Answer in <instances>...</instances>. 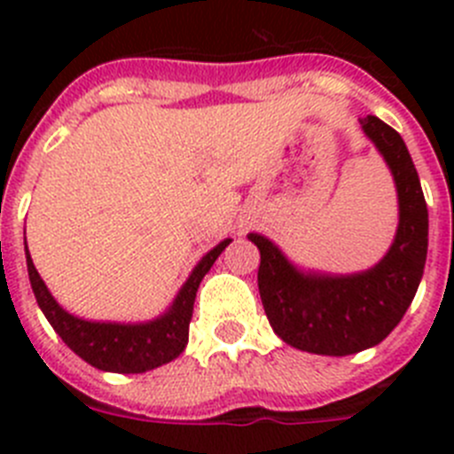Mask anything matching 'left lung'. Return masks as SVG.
<instances>
[{"instance_id": "1", "label": "left lung", "mask_w": 454, "mask_h": 454, "mask_svg": "<svg viewBox=\"0 0 454 454\" xmlns=\"http://www.w3.org/2000/svg\"><path fill=\"white\" fill-rule=\"evenodd\" d=\"M362 129L398 192V230L375 266L348 275L307 270L268 236L247 234L262 254L256 282L272 332L311 355L346 356L382 343L414 300L427 259V204L403 136L375 115Z\"/></svg>"}]
</instances>
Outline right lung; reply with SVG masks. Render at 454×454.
Returning a JSON list of instances; mask_svg holds the SVG:
<instances>
[{"label":"right lung","instance_id":"obj_1","mask_svg":"<svg viewBox=\"0 0 454 454\" xmlns=\"http://www.w3.org/2000/svg\"><path fill=\"white\" fill-rule=\"evenodd\" d=\"M230 243L231 239H224L218 246L211 247L195 263L170 307L156 318L143 320V323L88 320L70 314L67 309L56 302L47 284L43 282V277L35 270L27 239H24V252H27V270H29L35 302L56 334L66 340V346L99 371L129 375V372L154 371L182 355L188 343V323L192 318V304H195L200 282Z\"/></svg>","mask_w":454,"mask_h":454}]
</instances>
